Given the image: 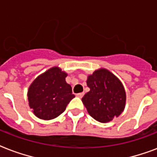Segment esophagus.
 <instances>
[{
  "mask_svg": "<svg viewBox=\"0 0 157 157\" xmlns=\"http://www.w3.org/2000/svg\"><path fill=\"white\" fill-rule=\"evenodd\" d=\"M83 95H84V93H83V92H80V93H77V94H76V96L80 98H82V97H83Z\"/></svg>",
  "mask_w": 157,
  "mask_h": 157,
  "instance_id": "esophagus-1",
  "label": "esophagus"
}]
</instances>
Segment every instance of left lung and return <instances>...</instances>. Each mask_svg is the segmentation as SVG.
Masks as SVG:
<instances>
[{
  "instance_id": "1",
  "label": "left lung",
  "mask_w": 157,
  "mask_h": 157,
  "mask_svg": "<svg viewBox=\"0 0 157 157\" xmlns=\"http://www.w3.org/2000/svg\"><path fill=\"white\" fill-rule=\"evenodd\" d=\"M87 85L90 91L82 101L92 118L105 123L123 112L126 101L124 88L112 73L105 69L96 70L88 76Z\"/></svg>"
}]
</instances>
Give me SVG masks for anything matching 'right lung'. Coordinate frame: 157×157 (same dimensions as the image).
<instances>
[{
  "label": "right lung",
  "mask_w": 157,
  "mask_h": 157,
  "mask_svg": "<svg viewBox=\"0 0 157 157\" xmlns=\"http://www.w3.org/2000/svg\"><path fill=\"white\" fill-rule=\"evenodd\" d=\"M67 74L53 67L33 82L28 91L29 106L42 120H52L65 111L75 98L72 87L65 82Z\"/></svg>",
  "instance_id": "right-lung-1"
}]
</instances>
